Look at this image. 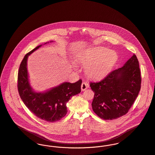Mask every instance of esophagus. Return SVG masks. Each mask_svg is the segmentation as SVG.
Instances as JSON below:
<instances>
[{"label":"esophagus","mask_w":155,"mask_h":155,"mask_svg":"<svg viewBox=\"0 0 155 155\" xmlns=\"http://www.w3.org/2000/svg\"><path fill=\"white\" fill-rule=\"evenodd\" d=\"M88 87V84L87 83H86V82H83L82 84H81V90H82V91L86 90Z\"/></svg>","instance_id":"1"}]
</instances>
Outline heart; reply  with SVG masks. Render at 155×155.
Wrapping results in <instances>:
<instances>
[{"mask_svg":"<svg viewBox=\"0 0 155 155\" xmlns=\"http://www.w3.org/2000/svg\"><path fill=\"white\" fill-rule=\"evenodd\" d=\"M117 60V53L105 48L98 47L90 50L83 59L88 65L86 74L93 79H100L106 75L114 66Z\"/></svg>","mask_w":155,"mask_h":155,"instance_id":"heart-1","label":"heart"}]
</instances>
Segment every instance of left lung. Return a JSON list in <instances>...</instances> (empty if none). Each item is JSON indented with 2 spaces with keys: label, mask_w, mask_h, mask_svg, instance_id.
<instances>
[{
  "label": "left lung",
  "mask_w": 155,
  "mask_h": 155,
  "mask_svg": "<svg viewBox=\"0 0 155 155\" xmlns=\"http://www.w3.org/2000/svg\"><path fill=\"white\" fill-rule=\"evenodd\" d=\"M141 83L138 61L134 54L122 67L110 72L99 82L90 83L94 93L91 103L93 111L104 120L122 117L136 101Z\"/></svg>",
  "instance_id": "obj_1"
}]
</instances>
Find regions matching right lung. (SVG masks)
<instances>
[{
	"instance_id": "obj_1",
	"label": "right lung",
	"mask_w": 155,
	"mask_h": 155,
	"mask_svg": "<svg viewBox=\"0 0 155 155\" xmlns=\"http://www.w3.org/2000/svg\"><path fill=\"white\" fill-rule=\"evenodd\" d=\"M41 46L27 53L22 59L18 74V90L24 103L36 117L47 122H56L67 114L69 99L81 92L82 80L74 83L65 82L45 93L34 91L29 83L27 62L28 56Z\"/></svg>"
}]
</instances>
